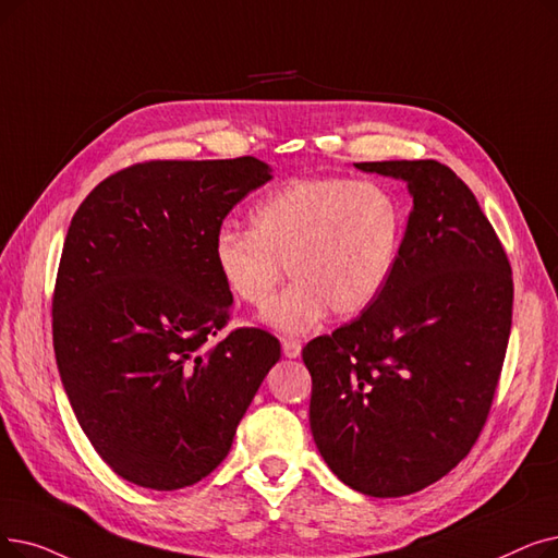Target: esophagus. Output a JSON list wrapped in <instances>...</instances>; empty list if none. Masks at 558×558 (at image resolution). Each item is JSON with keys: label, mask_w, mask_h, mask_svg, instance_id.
Segmentation results:
<instances>
[{"label": "esophagus", "mask_w": 558, "mask_h": 558, "mask_svg": "<svg viewBox=\"0 0 558 558\" xmlns=\"http://www.w3.org/2000/svg\"><path fill=\"white\" fill-rule=\"evenodd\" d=\"M282 355L284 357H299L301 355V342H296V339H282Z\"/></svg>", "instance_id": "esophagus-1"}]
</instances>
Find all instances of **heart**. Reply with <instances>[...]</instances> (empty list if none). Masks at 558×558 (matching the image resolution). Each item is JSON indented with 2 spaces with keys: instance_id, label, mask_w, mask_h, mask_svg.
Instances as JSON below:
<instances>
[{
  "instance_id": "heart-1",
  "label": "heart",
  "mask_w": 558,
  "mask_h": 558,
  "mask_svg": "<svg viewBox=\"0 0 558 558\" xmlns=\"http://www.w3.org/2000/svg\"><path fill=\"white\" fill-rule=\"evenodd\" d=\"M405 230L390 189L347 178H296L251 209V230L223 226L211 241L214 269L248 307L271 303L287 266L289 284L264 312L280 332L317 328L332 310L351 319L390 284Z\"/></svg>"
}]
</instances>
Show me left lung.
<instances>
[{
	"instance_id": "left-lung-1",
	"label": "left lung",
	"mask_w": 558,
	"mask_h": 558,
	"mask_svg": "<svg viewBox=\"0 0 558 558\" xmlns=\"http://www.w3.org/2000/svg\"><path fill=\"white\" fill-rule=\"evenodd\" d=\"M355 168L405 182L413 209L380 299L303 349L310 428L349 488L403 497L451 472L486 424L511 335L513 278L451 168L435 159Z\"/></svg>"
}]
</instances>
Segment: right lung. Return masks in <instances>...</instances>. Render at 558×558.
Returning <instances> with one entry per match:
<instances>
[{
	"label": "right lung",
	"instance_id": "right-lung-1",
	"mask_svg": "<svg viewBox=\"0 0 558 558\" xmlns=\"http://www.w3.org/2000/svg\"><path fill=\"white\" fill-rule=\"evenodd\" d=\"M271 178L255 157L145 161L72 216L52 301L57 367L95 451L141 488H186L219 465L280 360L259 328L209 344L232 307L214 234Z\"/></svg>",
	"mask_w": 558,
	"mask_h": 558
}]
</instances>
